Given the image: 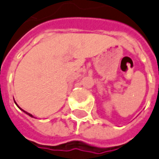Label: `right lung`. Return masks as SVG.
<instances>
[{
	"label": "right lung",
	"mask_w": 159,
	"mask_h": 159,
	"mask_svg": "<svg viewBox=\"0 0 159 159\" xmlns=\"http://www.w3.org/2000/svg\"><path fill=\"white\" fill-rule=\"evenodd\" d=\"M15 103H16V102H15ZM16 105H17V104H16ZM17 107H18V105H17ZM19 108H20V107H19ZM20 109H22V108H20ZM22 111L24 112L25 114H27L28 116H30V117H33V116H32V115H31V114H30V113H28V112L24 111V110H22Z\"/></svg>",
	"instance_id": "add662e5"
}]
</instances>
